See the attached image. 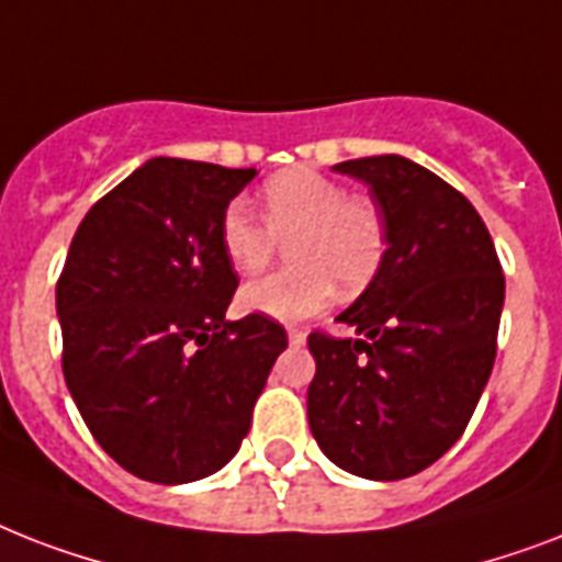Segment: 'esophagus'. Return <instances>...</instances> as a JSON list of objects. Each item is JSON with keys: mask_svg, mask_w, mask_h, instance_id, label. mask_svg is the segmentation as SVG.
<instances>
[{"mask_svg": "<svg viewBox=\"0 0 562 562\" xmlns=\"http://www.w3.org/2000/svg\"><path fill=\"white\" fill-rule=\"evenodd\" d=\"M289 344L291 347H300V344H306V333L297 329V326H289Z\"/></svg>", "mask_w": 562, "mask_h": 562, "instance_id": "34e87169", "label": "esophagus"}]
</instances>
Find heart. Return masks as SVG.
I'll return each mask as SVG.
<instances>
[{
    "label": "heart",
    "instance_id": "1",
    "mask_svg": "<svg viewBox=\"0 0 562 562\" xmlns=\"http://www.w3.org/2000/svg\"><path fill=\"white\" fill-rule=\"evenodd\" d=\"M262 218L241 201L221 215V250L241 277L271 265L277 241H289L294 265L250 282L241 306L277 321H303L341 294H359L384 256V218L364 194H350L338 180L315 169H289L262 189Z\"/></svg>",
    "mask_w": 562,
    "mask_h": 562
}]
</instances>
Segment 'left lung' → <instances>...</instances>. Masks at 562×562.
<instances>
[{
	"label": "left lung",
	"instance_id": "8db88e82",
	"mask_svg": "<svg viewBox=\"0 0 562 562\" xmlns=\"http://www.w3.org/2000/svg\"><path fill=\"white\" fill-rule=\"evenodd\" d=\"M364 180L387 250L338 321L361 338L308 335V428L341 470L417 475L463 435L496 361L505 273L484 221L435 171L400 154L338 162Z\"/></svg>",
	"mask_w": 562,
	"mask_h": 562
}]
</instances>
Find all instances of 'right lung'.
I'll return each mask as SVG.
<instances>
[{"label": "right lung", "instance_id": "1", "mask_svg": "<svg viewBox=\"0 0 562 562\" xmlns=\"http://www.w3.org/2000/svg\"><path fill=\"white\" fill-rule=\"evenodd\" d=\"M254 175L154 157L75 229L57 280L64 379L92 437L136 479L218 472L289 347L271 317L224 321L238 280L221 215Z\"/></svg>", "mask_w": 562, "mask_h": 562}]
</instances>
